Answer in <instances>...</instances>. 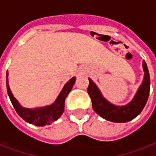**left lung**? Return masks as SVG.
Listing matches in <instances>:
<instances>
[{
    "label": "left lung",
    "mask_w": 156,
    "mask_h": 156,
    "mask_svg": "<svg viewBox=\"0 0 156 156\" xmlns=\"http://www.w3.org/2000/svg\"><path fill=\"white\" fill-rule=\"evenodd\" d=\"M143 68L145 71L143 83L140 87L133 100L129 104L123 107L112 105L103 98L95 83L88 78L89 84L87 87V93L92 100L93 110L102 118L113 122H126L136 117L146 106L150 93L151 79L148 68L145 61H143Z\"/></svg>",
    "instance_id": "1"
}]
</instances>
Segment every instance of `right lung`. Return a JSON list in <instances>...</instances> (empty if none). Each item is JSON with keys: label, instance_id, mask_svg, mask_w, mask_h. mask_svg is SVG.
<instances>
[{"label": "right lung", "instance_id": "right-lung-1", "mask_svg": "<svg viewBox=\"0 0 156 156\" xmlns=\"http://www.w3.org/2000/svg\"><path fill=\"white\" fill-rule=\"evenodd\" d=\"M7 76L8 73H6V87H7L8 96L10 98V100L13 105L14 108L16 109L18 115L22 119L25 120V122L37 126L49 125L51 122H55L59 118V116L62 115L64 111L65 98L72 89L75 82V78H72L64 85L62 92L53 105L36 108V109H28V108H25L20 106L16 99L13 97L12 93L10 92L9 84H8Z\"/></svg>", "mask_w": 156, "mask_h": 156}]
</instances>
